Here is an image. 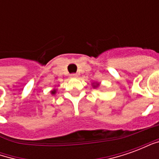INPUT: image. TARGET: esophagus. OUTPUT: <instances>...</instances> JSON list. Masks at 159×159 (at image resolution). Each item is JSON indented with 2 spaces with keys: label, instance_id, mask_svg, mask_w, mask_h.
Here are the masks:
<instances>
[{
  "label": "esophagus",
  "instance_id": "34e87169",
  "mask_svg": "<svg viewBox=\"0 0 159 159\" xmlns=\"http://www.w3.org/2000/svg\"><path fill=\"white\" fill-rule=\"evenodd\" d=\"M70 78H77L78 76H77V74L73 73V74H70Z\"/></svg>",
  "mask_w": 159,
  "mask_h": 159
}]
</instances>
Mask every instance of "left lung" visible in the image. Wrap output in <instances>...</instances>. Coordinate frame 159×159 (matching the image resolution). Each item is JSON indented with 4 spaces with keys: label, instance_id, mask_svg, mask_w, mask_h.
<instances>
[{
    "label": "left lung",
    "instance_id": "left-lung-1",
    "mask_svg": "<svg viewBox=\"0 0 159 159\" xmlns=\"http://www.w3.org/2000/svg\"><path fill=\"white\" fill-rule=\"evenodd\" d=\"M92 86H93V88H98V87L100 86V83H92Z\"/></svg>",
    "mask_w": 159,
    "mask_h": 159
}]
</instances>
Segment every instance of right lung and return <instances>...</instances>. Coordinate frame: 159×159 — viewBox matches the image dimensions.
<instances>
[{
	"label": "right lung",
	"mask_w": 159,
	"mask_h": 159,
	"mask_svg": "<svg viewBox=\"0 0 159 159\" xmlns=\"http://www.w3.org/2000/svg\"><path fill=\"white\" fill-rule=\"evenodd\" d=\"M56 91H57V89H53L51 91V93H52V94H55Z\"/></svg>",
	"instance_id": "obj_1"
}]
</instances>
